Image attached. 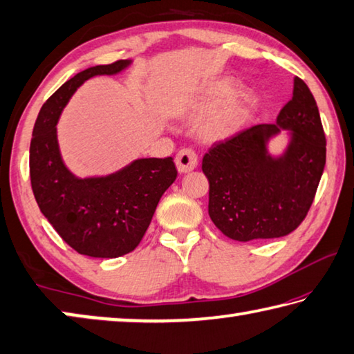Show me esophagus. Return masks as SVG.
<instances>
[{
  "instance_id": "esophagus-1",
  "label": "esophagus",
  "mask_w": 354,
  "mask_h": 354,
  "mask_svg": "<svg viewBox=\"0 0 354 354\" xmlns=\"http://www.w3.org/2000/svg\"><path fill=\"white\" fill-rule=\"evenodd\" d=\"M175 162L179 171L187 173L194 170L196 164H198V156H196V153L192 148H183L176 153Z\"/></svg>"
}]
</instances>
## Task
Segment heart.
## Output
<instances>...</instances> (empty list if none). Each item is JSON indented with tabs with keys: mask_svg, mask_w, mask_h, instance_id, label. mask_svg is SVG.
Segmentation results:
<instances>
[{
	"mask_svg": "<svg viewBox=\"0 0 354 354\" xmlns=\"http://www.w3.org/2000/svg\"><path fill=\"white\" fill-rule=\"evenodd\" d=\"M232 88H234L232 81H217L209 84L203 88L194 107L203 109V107L218 103L220 100H223L232 92ZM251 104H253V97L250 93H242L237 100L231 101L206 118V122L203 123V134L209 139H221V137L232 134L239 124L243 122V118L247 117Z\"/></svg>",
	"mask_w": 354,
	"mask_h": 354,
	"instance_id": "1",
	"label": "heart"
}]
</instances>
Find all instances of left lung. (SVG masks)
Returning <instances> with one entry per match:
<instances>
[{
	"label": "left lung",
	"instance_id": "left-lung-1",
	"mask_svg": "<svg viewBox=\"0 0 354 354\" xmlns=\"http://www.w3.org/2000/svg\"><path fill=\"white\" fill-rule=\"evenodd\" d=\"M292 131L284 156L266 154V139ZM326 162V139L315 100L297 76L293 95L273 124H254L221 142L203 158L209 181V217L239 242L290 234L306 218Z\"/></svg>",
	"mask_w": 354,
	"mask_h": 354
}]
</instances>
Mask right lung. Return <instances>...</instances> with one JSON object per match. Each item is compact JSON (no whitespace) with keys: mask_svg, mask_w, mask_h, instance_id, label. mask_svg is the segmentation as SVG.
I'll return each mask as SVG.
<instances>
[{"mask_svg":"<svg viewBox=\"0 0 354 354\" xmlns=\"http://www.w3.org/2000/svg\"><path fill=\"white\" fill-rule=\"evenodd\" d=\"M128 64L97 65L75 75L45 101L32 129L29 175L35 201L62 241L84 256L131 253L178 175L173 158L137 159L113 175L86 179L75 178L62 162L56 123L67 101L88 77L115 75Z\"/></svg>","mask_w":354,"mask_h":354,"instance_id":"right-lung-1","label":"right lung"}]
</instances>
